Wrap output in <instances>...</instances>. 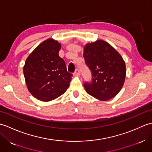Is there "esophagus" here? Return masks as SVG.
Here are the masks:
<instances>
[{"label":"esophagus","mask_w":152,"mask_h":152,"mask_svg":"<svg viewBox=\"0 0 152 152\" xmlns=\"http://www.w3.org/2000/svg\"><path fill=\"white\" fill-rule=\"evenodd\" d=\"M74 75H79V74H80V70L78 69H76V70H75V72H74Z\"/></svg>","instance_id":"34e87169"}]
</instances>
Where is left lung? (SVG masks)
<instances>
[{"label": "left lung", "instance_id": "8db88e82", "mask_svg": "<svg viewBox=\"0 0 152 152\" xmlns=\"http://www.w3.org/2000/svg\"><path fill=\"white\" fill-rule=\"evenodd\" d=\"M86 66L91 73V80L85 82L86 92L102 101L118 94L124 86L125 63L120 54L103 40L86 44L83 53Z\"/></svg>", "mask_w": 152, "mask_h": 152}]
</instances>
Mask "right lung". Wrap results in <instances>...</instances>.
<instances>
[{"label":"right lung","mask_w":152,"mask_h":152,"mask_svg":"<svg viewBox=\"0 0 152 152\" xmlns=\"http://www.w3.org/2000/svg\"><path fill=\"white\" fill-rule=\"evenodd\" d=\"M61 44L52 39L43 42L25 61L23 74L28 91L42 101L63 95L69 87L72 74L67 71L59 56Z\"/></svg>","instance_id":"add662e5"}]
</instances>
